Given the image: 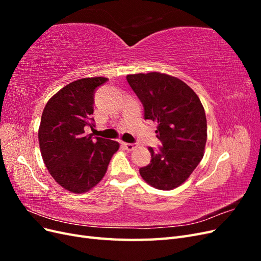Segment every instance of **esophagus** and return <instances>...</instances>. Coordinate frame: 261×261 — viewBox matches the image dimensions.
Wrapping results in <instances>:
<instances>
[{"label":"esophagus","mask_w":261,"mask_h":261,"mask_svg":"<svg viewBox=\"0 0 261 261\" xmlns=\"http://www.w3.org/2000/svg\"><path fill=\"white\" fill-rule=\"evenodd\" d=\"M123 145V147L126 149V150H128V151H132V150H134L135 148H137V144H129V143H123L122 144Z\"/></svg>","instance_id":"1"}]
</instances>
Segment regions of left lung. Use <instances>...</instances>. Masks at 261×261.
Returning a JSON list of instances; mask_svg holds the SVG:
<instances>
[{
	"label": "left lung",
	"instance_id": "obj_1",
	"mask_svg": "<svg viewBox=\"0 0 261 261\" xmlns=\"http://www.w3.org/2000/svg\"><path fill=\"white\" fill-rule=\"evenodd\" d=\"M126 80L144 107L145 120L158 123L150 163L139 169L148 184L170 191L189 177L203 156L207 120L194 90L176 77L160 73L127 75Z\"/></svg>",
	"mask_w": 261,
	"mask_h": 261
}]
</instances>
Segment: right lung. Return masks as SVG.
<instances>
[{
    "label": "right lung",
    "mask_w": 261,
    "mask_h": 261,
    "mask_svg": "<svg viewBox=\"0 0 261 261\" xmlns=\"http://www.w3.org/2000/svg\"><path fill=\"white\" fill-rule=\"evenodd\" d=\"M105 77L82 78L66 85L48 101L39 127V145L46 169L67 191L82 194L105 176L117 141L85 134L93 128L94 92Z\"/></svg>",
    "instance_id": "right-lung-1"
}]
</instances>
